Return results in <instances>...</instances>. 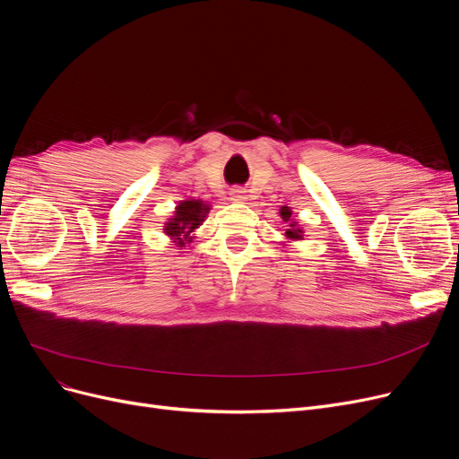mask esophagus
<instances>
[{"instance_id":"34e87169","label":"esophagus","mask_w":459,"mask_h":459,"mask_svg":"<svg viewBox=\"0 0 459 459\" xmlns=\"http://www.w3.org/2000/svg\"><path fill=\"white\" fill-rule=\"evenodd\" d=\"M229 199L234 203H242V201H246V191L242 187H234L229 193Z\"/></svg>"}]
</instances>
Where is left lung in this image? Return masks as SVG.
<instances>
[{
	"label": "left lung",
	"mask_w": 459,
	"mask_h": 459,
	"mask_svg": "<svg viewBox=\"0 0 459 459\" xmlns=\"http://www.w3.org/2000/svg\"><path fill=\"white\" fill-rule=\"evenodd\" d=\"M281 217H282V221H286L288 227H290V229H286V236L290 238V239H301V238H303L301 229H298V227H296V221H292V212H290V208L282 206V208H281Z\"/></svg>",
	"instance_id": "1"
}]
</instances>
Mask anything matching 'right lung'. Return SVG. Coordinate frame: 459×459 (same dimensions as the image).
I'll list each match as a JSON object with an SVG mask.
<instances>
[{
    "label": "right lung",
    "instance_id": "right-lung-1",
    "mask_svg": "<svg viewBox=\"0 0 459 459\" xmlns=\"http://www.w3.org/2000/svg\"><path fill=\"white\" fill-rule=\"evenodd\" d=\"M208 210L210 206L203 201H182L177 206L175 217H171V221L165 223V232L175 238L180 247H184V244L191 242L189 234L203 223Z\"/></svg>",
    "mask_w": 459,
    "mask_h": 459
}]
</instances>
